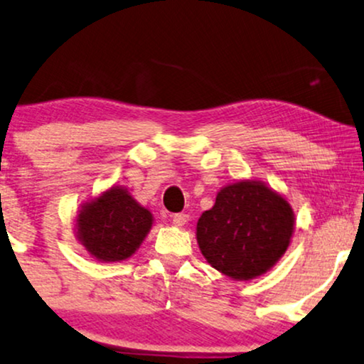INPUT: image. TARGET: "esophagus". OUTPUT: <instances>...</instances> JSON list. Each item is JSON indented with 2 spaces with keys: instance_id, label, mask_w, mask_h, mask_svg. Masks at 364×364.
<instances>
[{
  "instance_id": "34e87169",
  "label": "esophagus",
  "mask_w": 364,
  "mask_h": 364,
  "mask_svg": "<svg viewBox=\"0 0 364 364\" xmlns=\"http://www.w3.org/2000/svg\"><path fill=\"white\" fill-rule=\"evenodd\" d=\"M188 220H190V216H188L186 213L173 215V225H174V227H183V225L188 223Z\"/></svg>"
}]
</instances>
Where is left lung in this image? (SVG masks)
<instances>
[{
  "instance_id": "left-lung-1",
  "label": "left lung",
  "mask_w": 364,
  "mask_h": 364,
  "mask_svg": "<svg viewBox=\"0 0 364 364\" xmlns=\"http://www.w3.org/2000/svg\"><path fill=\"white\" fill-rule=\"evenodd\" d=\"M294 233V211L265 183L242 179L216 195L213 208L196 223L206 262L233 280L260 277L285 254Z\"/></svg>"
}]
</instances>
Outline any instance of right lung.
<instances>
[{"label":"right lung","instance_id":"add662e5","mask_svg":"<svg viewBox=\"0 0 364 364\" xmlns=\"http://www.w3.org/2000/svg\"><path fill=\"white\" fill-rule=\"evenodd\" d=\"M153 227V215L137 203L127 188L112 186L82 205L77 215V240L100 262L131 257Z\"/></svg>","mask_w":364,"mask_h":364}]
</instances>
